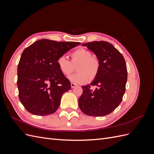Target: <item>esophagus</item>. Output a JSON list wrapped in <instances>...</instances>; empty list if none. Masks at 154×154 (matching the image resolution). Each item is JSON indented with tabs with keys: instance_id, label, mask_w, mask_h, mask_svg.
<instances>
[{
	"instance_id": "1",
	"label": "esophagus",
	"mask_w": 154,
	"mask_h": 154,
	"mask_svg": "<svg viewBox=\"0 0 154 154\" xmlns=\"http://www.w3.org/2000/svg\"><path fill=\"white\" fill-rule=\"evenodd\" d=\"M71 88H72L76 86V85L75 84V83H71Z\"/></svg>"
}]
</instances>
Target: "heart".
Wrapping results in <instances>:
<instances>
[{"mask_svg": "<svg viewBox=\"0 0 154 154\" xmlns=\"http://www.w3.org/2000/svg\"><path fill=\"white\" fill-rule=\"evenodd\" d=\"M71 62L65 55L57 59L58 69L63 75L69 76L74 71V67L79 64L76 74L69 77L71 82L76 84H85L94 79L100 69V62L96 58L92 57L90 51L84 48H79L71 54Z\"/></svg>", "mask_w": 154, "mask_h": 154, "instance_id": "heart-1", "label": "heart"}]
</instances>
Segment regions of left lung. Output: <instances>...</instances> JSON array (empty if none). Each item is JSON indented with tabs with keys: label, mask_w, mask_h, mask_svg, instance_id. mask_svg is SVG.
I'll use <instances>...</instances> for the list:
<instances>
[{
	"label": "left lung",
	"mask_w": 154,
	"mask_h": 154,
	"mask_svg": "<svg viewBox=\"0 0 154 154\" xmlns=\"http://www.w3.org/2000/svg\"><path fill=\"white\" fill-rule=\"evenodd\" d=\"M92 51L100 62V69L91 83L82 86L78 105L83 113L95 117L110 114L122 101L127 81V65L123 56L105 41L83 44ZM96 86L95 90L90 88Z\"/></svg>",
	"instance_id": "obj_1"
}]
</instances>
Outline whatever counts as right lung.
I'll return each instance as SVG.
<instances>
[{
    "label": "right lung",
    "instance_id": "obj_1",
    "mask_svg": "<svg viewBox=\"0 0 154 154\" xmlns=\"http://www.w3.org/2000/svg\"><path fill=\"white\" fill-rule=\"evenodd\" d=\"M80 44L42 39L23 51L17 86L19 100L29 112L46 116L57 111L63 94L71 88V82L58 69L57 59Z\"/></svg>",
    "mask_w": 154,
    "mask_h": 154
}]
</instances>
